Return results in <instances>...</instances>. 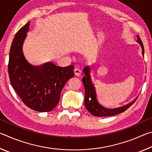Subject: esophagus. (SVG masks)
Segmentation results:
<instances>
[{
    "label": "esophagus",
    "mask_w": 152,
    "mask_h": 152,
    "mask_svg": "<svg viewBox=\"0 0 152 152\" xmlns=\"http://www.w3.org/2000/svg\"><path fill=\"white\" fill-rule=\"evenodd\" d=\"M74 74H75L76 76H79L81 74L82 72H81V70L80 69L79 67H75V68L74 69Z\"/></svg>",
    "instance_id": "1"
}]
</instances>
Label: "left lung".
Here are the masks:
<instances>
[{
    "label": "left lung",
    "mask_w": 152,
    "mask_h": 152,
    "mask_svg": "<svg viewBox=\"0 0 152 152\" xmlns=\"http://www.w3.org/2000/svg\"><path fill=\"white\" fill-rule=\"evenodd\" d=\"M137 42L140 45L141 50H142V56L144 57V48L142 42L140 37L137 35ZM83 72L85 76L82 78V82H83L84 88H85V97H84V104L86 109L91 113L92 115L96 117H109L113 115L119 114L124 112L129 107H130L134 103L137 99L134 101L131 102L130 103L125 105L123 107L115 109H107L102 107L97 101L96 90L92 82L91 75V67L90 66H86L83 68Z\"/></svg>",
    "instance_id": "8db88e82"
}]
</instances>
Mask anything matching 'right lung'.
Here are the masks:
<instances>
[{
  "label": "right lung",
  "instance_id": "right-lung-1",
  "mask_svg": "<svg viewBox=\"0 0 152 152\" xmlns=\"http://www.w3.org/2000/svg\"><path fill=\"white\" fill-rule=\"evenodd\" d=\"M30 21L18 31L9 53L10 81L26 106L38 112H49L57 106L66 82L74 76V66L60 67L47 62L33 66L25 59L23 45Z\"/></svg>",
  "mask_w": 152,
  "mask_h": 152
}]
</instances>
